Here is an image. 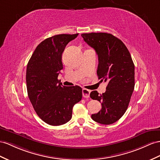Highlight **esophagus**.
Wrapping results in <instances>:
<instances>
[{
  "label": "esophagus",
  "mask_w": 160,
  "mask_h": 160,
  "mask_svg": "<svg viewBox=\"0 0 160 160\" xmlns=\"http://www.w3.org/2000/svg\"><path fill=\"white\" fill-rule=\"evenodd\" d=\"M90 93H91V91L89 90L87 88L82 89V95L84 98H88L90 97Z\"/></svg>",
  "instance_id": "esophagus-1"
}]
</instances>
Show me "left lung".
Here are the masks:
<instances>
[{"label":"left lung","instance_id":"obj_1","mask_svg":"<svg viewBox=\"0 0 160 160\" xmlns=\"http://www.w3.org/2000/svg\"><path fill=\"white\" fill-rule=\"evenodd\" d=\"M89 46L95 49L99 65L97 73L101 82H108L106 91L90 97L101 103V109L92 114V119L102 124H112L122 117L128 107L134 88V65L122 41L111 34H82Z\"/></svg>","mask_w":160,"mask_h":160}]
</instances>
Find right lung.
Here are the masks:
<instances>
[{
	"label": "right lung",
	"instance_id": "obj_1",
	"mask_svg": "<svg viewBox=\"0 0 160 160\" xmlns=\"http://www.w3.org/2000/svg\"><path fill=\"white\" fill-rule=\"evenodd\" d=\"M78 34H58L41 42L28 61L26 85L36 113L47 124L59 126L71 120L73 105L82 99L78 86L64 87L57 79L63 69L62 53Z\"/></svg>",
	"mask_w": 160,
	"mask_h": 160
}]
</instances>
